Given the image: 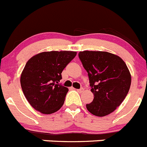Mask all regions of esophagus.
<instances>
[{
    "mask_svg": "<svg viewBox=\"0 0 147 147\" xmlns=\"http://www.w3.org/2000/svg\"><path fill=\"white\" fill-rule=\"evenodd\" d=\"M77 91L79 93H81L83 91V88H80V89H77Z\"/></svg>",
    "mask_w": 147,
    "mask_h": 147,
    "instance_id": "esophagus-1",
    "label": "esophagus"
}]
</instances>
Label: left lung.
<instances>
[{"mask_svg": "<svg viewBox=\"0 0 147 147\" xmlns=\"http://www.w3.org/2000/svg\"><path fill=\"white\" fill-rule=\"evenodd\" d=\"M88 72L94 100L86 105L88 110L104 117L118 107L129 91L131 76L120 57L106 51H84L78 53Z\"/></svg>", "mask_w": 147, "mask_h": 147, "instance_id": "8db88e82", "label": "left lung"}]
</instances>
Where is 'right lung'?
<instances>
[{
  "label": "right lung",
  "mask_w": 147,
  "mask_h": 147,
  "mask_svg": "<svg viewBox=\"0 0 147 147\" xmlns=\"http://www.w3.org/2000/svg\"><path fill=\"white\" fill-rule=\"evenodd\" d=\"M77 52H42L27 61L20 78L26 98L35 109L52 114L64 105L68 88L59 83L61 72L75 57Z\"/></svg>",
  "instance_id": "obj_1"
}]
</instances>
